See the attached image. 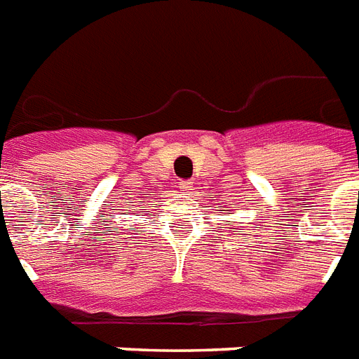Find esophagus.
<instances>
[{
	"label": "esophagus",
	"mask_w": 359,
	"mask_h": 359,
	"mask_svg": "<svg viewBox=\"0 0 359 359\" xmlns=\"http://www.w3.org/2000/svg\"><path fill=\"white\" fill-rule=\"evenodd\" d=\"M179 188L182 189V191H186V194H189V191L194 189V182H191V180H180Z\"/></svg>",
	"instance_id": "esophagus-1"
}]
</instances>
